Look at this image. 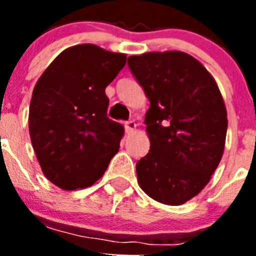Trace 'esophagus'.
Instances as JSON below:
<instances>
[{
  "instance_id": "34e87169",
  "label": "esophagus",
  "mask_w": 256,
  "mask_h": 256,
  "mask_svg": "<svg viewBox=\"0 0 256 256\" xmlns=\"http://www.w3.org/2000/svg\"><path fill=\"white\" fill-rule=\"evenodd\" d=\"M136 128H137V124H136L133 120H130V122H126V132H133Z\"/></svg>"
}]
</instances>
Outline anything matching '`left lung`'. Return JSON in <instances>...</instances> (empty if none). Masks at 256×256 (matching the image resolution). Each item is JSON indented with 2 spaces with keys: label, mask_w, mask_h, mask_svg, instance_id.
<instances>
[{
  "label": "left lung",
  "mask_w": 256,
  "mask_h": 256,
  "mask_svg": "<svg viewBox=\"0 0 256 256\" xmlns=\"http://www.w3.org/2000/svg\"><path fill=\"white\" fill-rule=\"evenodd\" d=\"M128 66L150 100V151L136 164L151 198L182 205L209 183L224 151L227 110L216 79L186 52L130 56Z\"/></svg>",
  "instance_id": "1"
}]
</instances>
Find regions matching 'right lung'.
I'll use <instances>...</instances> for the list:
<instances>
[{
    "mask_svg": "<svg viewBox=\"0 0 256 256\" xmlns=\"http://www.w3.org/2000/svg\"><path fill=\"white\" fill-rule=\"evenodd\" d=\"M126 55L92 44L64 50L36 83L29 134L44 177L66 191L102 177L123 137L122 124L106 115L105 88Z\"/></svg>",
    "mask_w": 256,
    "mask_h": 256,
    "instance_id": "1",
    "label": "right lung"
}]
</instances>
